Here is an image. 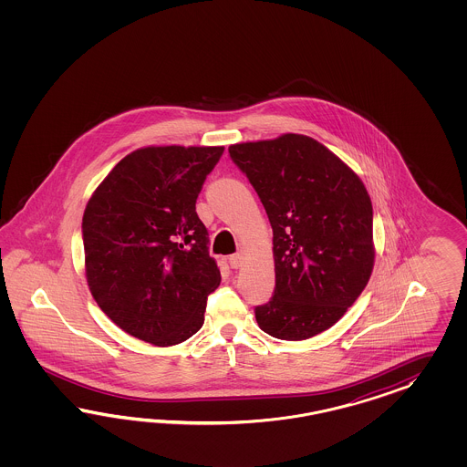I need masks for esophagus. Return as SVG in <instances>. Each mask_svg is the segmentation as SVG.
<instances>
[{"mask_svg": "<svg viewBox=\"0 0 467 467\" xmlns=\"http://www.w3.org/2000/svg\"><path fill=\"white\" fill-rule=\"evenodd\" d=\"M227 262H229L231 269H238V267H241V264H243V256H241L240 254H231V256L227 258Z\"/></svg>", "mask_w": 467, "mask_h": 467, "instance_id": "34e87169", "label": "esophagus"}]
</instances>
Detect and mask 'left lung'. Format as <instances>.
I'll use <instances>...</instances> for the list:
<instances>
[{
    "label": "left lung",
    "mask_w": 467,
    "mask_h": 467,
    "mask_svg": "<svg viewBox=\"0 0 467 467\" xmlns=\"http://www.w3.org/2000/svg\"><path fill=\"white\" fill-rule=\"evenodd\" d=\"M229 156L274 233L275 287L254 306V318L275 339H310L334 326L369 281L375 252L367 188L306 135L236 143Z\"/></svg>",
    "instance_id": "obj_1"
}]
</instances>
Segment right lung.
I'll use <instances>...</instances> for the list:
<instances>
[{
  "label": "right lung",
  "instance_id": "obj_1",
  "mask_svg": "<svg viewBox=\"0 0 467 467\" xmlns=\"http://www.w3.org/2000/svg\"><path fill=\"white\" fill-rule=\"evenodd\" d=\"M224 147H145L121 159L85 207L90 293L137 339L174 346L203 326L221 272L195 203Z\"/></svg>",
  "mask_w": 467,
  "mask_h": 467
}]
</instances>
